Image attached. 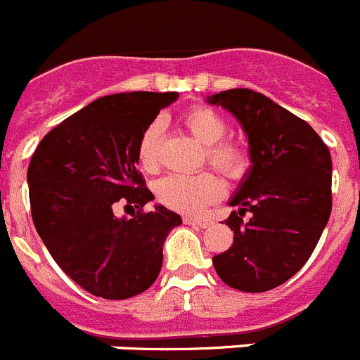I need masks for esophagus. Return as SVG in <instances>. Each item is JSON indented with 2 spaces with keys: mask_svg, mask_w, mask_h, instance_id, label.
Masks as SVG:
<instances>
[{
  "mask_svg": "<svg viewBox=\"0 0 360 360\" xmlns=\"http://www.w3.org/2000/svg\"><path fill=\"white\" fill-rule=\"evenodd\" d=\"M184 221H186L187 225H196V227L200 229H207L209 225H211V219L209 218H195V216H186Z\"/></svg>",
  "mask_w": 360,
  "mask_h": 360,
  "instance_id": "1",
  "label": "esophagus"
}]
</instances>
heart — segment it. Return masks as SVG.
Here are the masks:
<instances>
[{"mask_svg":"<svg viewBox=\"0 0 360 360\" xmlns=\"http://www.w3.org/2000/svg\"><path fill=\"white\" fill-rule=\"evenodd\" d=\"M182 124L193 139L207 146L209 162L225 171L238 174L245 164L243 153L231 142H219L227 133V124L216 111L209 108H195L182 117ZM162 126L153 120L144 128L136 142V162L146 173L158 169V144ZM224 184L216 174L202 171L196 174H171L157 184V196L164 205L180 212H200L207 203L221 196Z\"/></svg>","mask_w":360,"mask_h":360,"instance_id":"heart-1","label":"heart"}]
</instances>
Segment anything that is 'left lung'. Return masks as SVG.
<instances>
[{
  "instance_id": "8db88e82",
  "label": "left lung",
  "mask_w": 360,
  "mask_h": 360,
  "mask_svg": "<svg viewBox=\"0 0 360 360\" xmlns=\"http://www.w3.org/2000/svg\"><path fill=\"white\" fill-rule=\"evenodd\" d=\"M240 122L250 167L229 200L231 249L212 257L229 287L266 292L308 262L332 212V157L310 124L247 88L205 98ZM245 212L249 219H243Z\"/></svg>"
}]
</instances>
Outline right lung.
<instances>
[{"instance_id": "obj_1", "label": "right lung", "mask_w": 360, "mask_h": 360, "mask_svg": "<svg viewBox=\"0 0 360 360\" xmlns=\"http://www.w3.org/2000/svg\"><path fill=\"white\" fill-rule=\"evenodd\" d=\"M176 98L174 91L101 97L44 135L32 155L27 182L37 234L63 272L97 297L148 290L165 238L182 224L164 205L142 212L155 196L136 169L139 136ZM119 199L141 211L119 219Z\"/></svg>"}]
</instances>
